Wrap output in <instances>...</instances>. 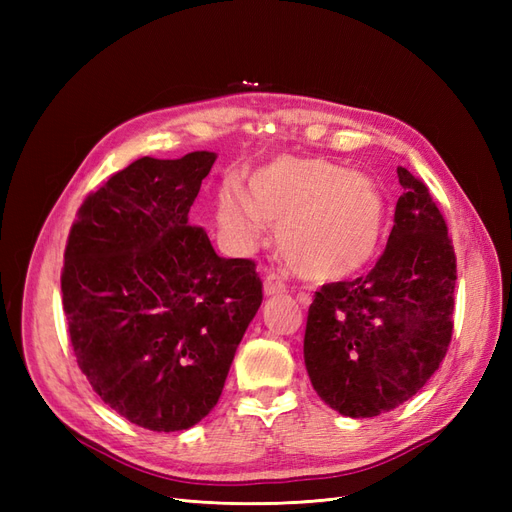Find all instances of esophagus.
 Instances as JSON below:
<instances>
[{
    "instance_id": "obj_1",
    "label": "esophagus",
    "mask_w": 512,
    "mask_h": 512,
    "mask_svg": "<svg viewBox=\"0 0 512 512\" xmlns=\"http://www.w3.org/2000/svg\"><path fill=\"white\" fill-rule=\"evenodd\" d=\"M286 292V284L280 280L277 275H269L265 280V294L267 297H277V294H284ZM301 301H309V299H301Z\"/></svg>"
}]
</instances>
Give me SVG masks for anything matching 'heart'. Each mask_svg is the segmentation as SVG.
<instances>
[{
    "label": "heart",
    "instance_id": "1",
    "mask_svg": "<svg viewBox=\"0 0 512 512\" xmlns=\"http://www.w3.org/2000/svg\"><path fill=\"white\" fill-rule=\"evenodd\" d=\"M378 185L322 158L284 156L250 179V198L237 185L218 196L226 239L250 250L265 224L280 226V250L292 271L314 282H335L363 269L384 228Z\"/></svg>",
    "mask_w": 512,
    "mask_h": 512
}]
</instances>
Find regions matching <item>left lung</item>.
Wrapping results in <instances>:
<instances>
[{
    "label": "left lung",
    "mask_w": 512,
    "mask_h": 512,
    "mask_svg": "<svg viewBox=\"0 0 512 512\" xmlns=\"http://www.w3.org/2000/svg\"><path fill=\"white\" fill-rule=\"evenodd\" d=\"M404 194L376 267L324 284L309 305L303 356L314 391L339 414L369 418L423 389L453 335L457 258L427 185L397 168Z\"/></svg>",
    "instance_id": "1"
}]
</instances>
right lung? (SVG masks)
<instances>
[{
	"mask_svg": "<svg viewBox=\"0 0 512 512\" xmlns=\"http://www.w3.org/2000/svg\"><path fill=\"white\" fill-rule=\"evenodd\" d=\"M215 158L132 162L85 198L66 245L76 363L104 404L151 431L190 429L213 410L262 303L254 260L218 256L188 224Z\"/></svg>",
	"mask_w": 512,
	"mask_h": 512,
	"instance_id": "1",
	"label": "right lung"
}]
</instances>
